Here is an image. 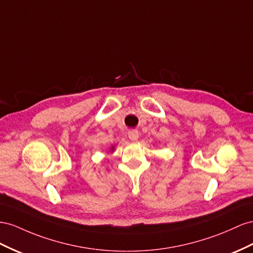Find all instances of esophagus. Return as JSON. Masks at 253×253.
I'll return each instance as SVG.
<instances>
[{
    "instance_id": "esophagus-1",
    "label": "esophagus",
    "mask_w": 253,
    "mask_h": 253,
    "mask_svg": "<svg viewBox=\"0 0 253 253\" xmlns=\"http://www.w3.org/2000/svg\"><path fill=\"white\" fill-rule=\"evenodd\" d=\"M127 135H128V138L132 141H136L139 137V133L137 131H129Z\"/></svg>"
}]
</instances>
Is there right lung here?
Instances as JSON below:
<instances>
[{"label": "right lung", "mask_w": 253, "mask_h": 253, "mask_svg": "<svg viewBox=\"0 0 253 253\" xmlns=\"http://www.w3.org/2000/svg\"><path fill=\"white\" fill-rule=\"evenodd\" d=\"M114 150H115V146H112V147L110 148V151H111V152H114Z\"/></svg>", "instance_id": "add662e5"}]
</instances>
